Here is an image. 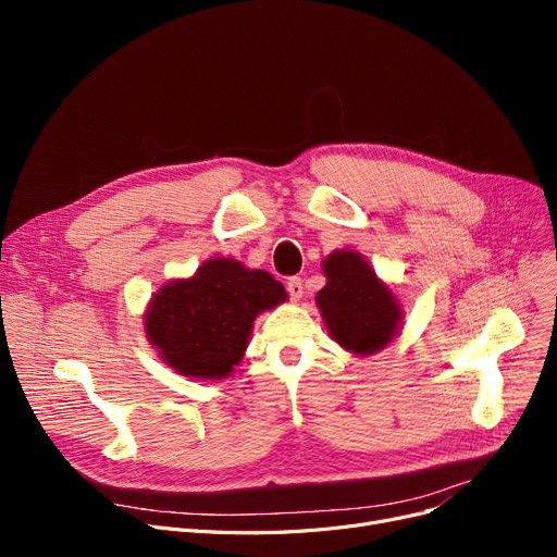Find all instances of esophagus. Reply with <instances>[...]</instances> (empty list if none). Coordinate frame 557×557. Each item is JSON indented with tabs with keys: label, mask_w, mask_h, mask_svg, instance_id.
<instances>
[{
	"label": "esophagus",
	"mask_w": 557,
	"mask_h": 557,
	"mask_svg": "<svg viewBox=\"0 0 557 557\" xmlns=\"http://www.w3.org/2000/svg\"><path fill=\"white\" fill-rule=\"evenodd\" d=\"M286 290H288L290 300L298 302V300L302 298V294H305V284H302L300 277H290V280L286 282Z\"/></svg>",
	"instance_id": "esophagus-1"
}]
</instances>
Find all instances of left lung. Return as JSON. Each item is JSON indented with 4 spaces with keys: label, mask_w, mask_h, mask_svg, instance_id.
Wrapping results in <instances>:
<instances>
[{
    "label": "left lung",
    "mask_w": 557,
    "mask_h": 557,
    "mask_svg": "<svg viewBox=\"0 0 557 557\" xmlns=\"http://www.w3.org/2000/svg\"><path fill=\"white\" fill-rule=\"evenodd\" d=\"M323 271L327 284L318 290L315 305L330 336L359 357L384 349L401 325V305L393 290L355 250H334Z\"/></svg>",
    "instance_id": "8db88e82"
}]
</instances>
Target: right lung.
Wrapping results in <instances>:
<instances>
[{"label":"right lung","mask_w":557,"mask_h":557,"mask_svg":"<svg viewBox=\"0 0 557 557\" xmlns=\"http://www.w3.org/2000/svg\"><path fill=\"white\" fill-rule=\"evenodd\" d=\"M284 300L286 290L271 273L216 257L191 277L160 286L146 307L144 330L169 368L216 382L244 359L255 318Z\"/></svg>","instance_id":"1"}]
</instances>
